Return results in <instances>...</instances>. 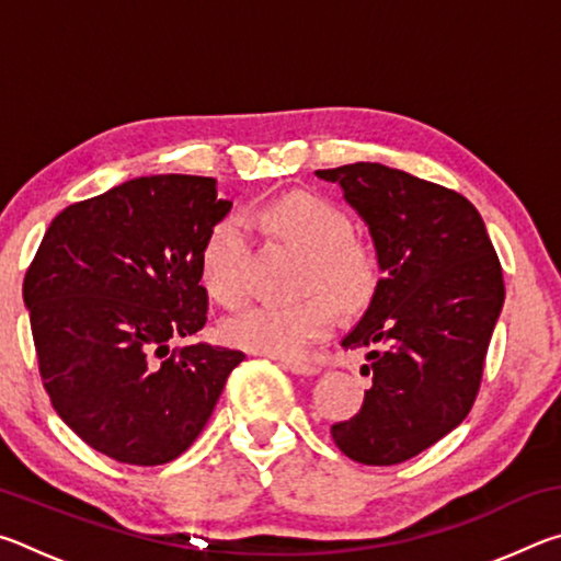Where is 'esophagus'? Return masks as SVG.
Wrapping results in <instances>:
<instances>
[{
	"mask_svg": "<svg viewBox=\"0 0 561 561\" xmlns=\"http://www.w3.org/2000/svg\"><path fill=\"white\" fill-rule=\"evenodd\" d=\"M282 366L287 368V371L297 374V376H317V374H319L317 366L304 364V360H282Z\"/></svg>",
	"mask_w": 561,
	"mask_h": 561,
	"instance_id": "1",
	"label": "esophagus"
}]
</instances>
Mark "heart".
Here are the masks:
<instances>
[{
	"label": "heart",
	"mask_w": 561,
	"mask_h": 561,
	"mask_svg": "<svg viewBox=\"0 0 561 561\" xmlns=\"http://www.w3.org/2000/svg\"><path fill=\"white\" fill-rule=\"evenodd\" d=\"M252 220L270 227L309 257V284L341 304H358L374 287V262L364 247L348 237V217L336 205L309 193H291L252 213ZM250 230L244 217L225 215L205 234L201 274L210 297L225 307L242 299V264ZM324 294L291 304H254L227 319L225 336L257 354L299 358L331 334L336 309Z\"/></svg>",
	"instance_id": "heart-1"
}]
</instances>
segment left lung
<instances>
[{
  "instance_id": "obj_1",
  "label": "left lung",
  "mask_w": 561,
  "mask_h": 561,
  "mask_svg": "<svg viewBox=\"0 0 561 561\" xmlns=\"http://www.w3.org/2000/svg\"><path fill=\"white\" fill-rule=\"evenodd\" d=\"M371 234L381 272L341 341L366 348L371 388L351 421L331 425L346 458L396 465L465 421L505 301L502 267L474 205L381 163L317 170Z\"/></svg>"
}]
</instances>
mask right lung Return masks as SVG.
Returning a JSON list of instances; mask_svg holds the SVG:
<instances>
[{
  "mask_svg": "<svg viewBox=\"0 0 561 561\" xmlns=\"http://www.w3.org/2000/svg\"><path fill=\"white\" fill-rule=\"evenodd\" d=\"M232 210L217 180L133 178L54 217L24 277L39 371L61 421L108 458L163 465L210 421L242 351L207 321L201 250Z\"/></svg>",
  "mask_w": 561,
  "mask_h": 561,
  "instance_id": "add662e5",
  "label": "right lung"
}]
</instances>
